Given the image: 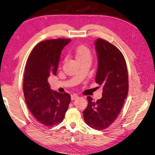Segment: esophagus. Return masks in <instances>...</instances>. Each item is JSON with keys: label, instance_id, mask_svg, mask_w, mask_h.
Here are the masks:
<instances>
[{"label": "esophagus", "instance_id": "esophagus-1", "mask_svg": "<svg viewBox=\"0 0 155 155\" xmlns=\"http://www.w3.org/2000/svg\"><path fill=\"white\" fill-rule=\"evenodd\" d=\"M78 95H76V94H73V95L71 96V100H75V99H76V98H78Z\"/></svg>", "mask_w": 155, "mask_h": 155}]
</instances>
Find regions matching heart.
Wrapping results in <instances>:
<instances>
[{"label": "heart", "mask_w": 155, "mask_h": 155, "mask_svg": "<svg viewBox=\"0 0 155 155\" xmlns=\"http://www.w3.org/2000/svg\"><path fill=\"white\" fill-rule=\"evenodd\" d=\"M74 54L79 62L91 60V51L88 46L84 45H78L74 48Z\"/></svg>", "instance_id": "heart-1"}]
</instances>
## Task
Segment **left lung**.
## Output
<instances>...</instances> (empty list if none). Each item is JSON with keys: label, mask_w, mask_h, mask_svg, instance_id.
Wrapping results in <instances>:
<instances>
[{"label": "left lung", "mask_w": 155, "mask_h": 155, "mask_svg": "<svg viewBox=\"0 0 155 155\" xmlns=\"http://www.w3.org/2000/svg\"><path fill=\"white\" fill-rule=\"evenodd\" d=\"M98 68L96 82L103 86L102 97L96 101L88 96V106L83 112L85 123L101 130L114 122L122 109L129 90L128 72L125 59L116 46L97 39Z\"/></svg>", "instance_id": "8db88e82"}]
</instances>
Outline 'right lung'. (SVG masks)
I'll return each mask as SVG.
<instances>
[{"instance_id": "add662e5", "label": "right lung", "mask_w": 155, "mask_h": 155, "mask_svg": "<svg viewBox=\"0 0 155 155\" xmlns=\"http://www.w3.org/2000/svg\"><path fill=\"white\" fill-rule=\"evenodd\" d=\"M70 39H55L41 41L31 50L27 59L24 80L26 105L35 119L46 127L60 124L71 101L67 92L51 90L48 78L56 75L60 55Z\"/></svg>"}]
</instances>
